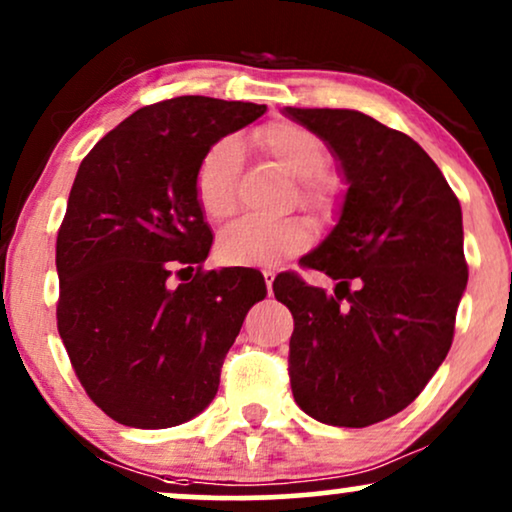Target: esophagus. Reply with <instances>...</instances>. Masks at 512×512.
<instances>
[{
    "label": "esophagus",
    "instance_id": "obj_1",
    "mask_svg": "<svg viewBox=\"0 0 512 512\" xmlns=\"http://www.w3.org/2000/svg\"><path fill=\"white\" fill-rule=\"evenodd\" d=\"M263 280H265V284H268V294H272V282H275V272L263 270Z\"/></svg>",
    "mask_w": 512,
    "mask_h": 512
}]
</instances>
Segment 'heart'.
I'll return each instance as SVG.
<instances>
[{
    "mask_svg": "<svg viewBox=\"0 0 512 512\" xmlns=\"http://www.w3.org/2000/svg\"><path fill=\"white\" fill-rule=\"evenodd\" d=\"M258 145L275 159L282 171L298 178L301 202L313 209L329 207L334 188L320 169L327 159L324 143L313 131L291 122H275L258 134ZM242 167V143L237 138H221L199 159L195 171L197 202L204 214L223 221L235 211L237 176ZM310 244V225L303 218L263 223L254 218L232 223L218 237V258L228 265H280L301 254Z\"/></svg>",
    "mask_w": 512,
    "mask_h": 512,
    "instance_id": "obj_1",
    "label": "heart"
}]
</instances>
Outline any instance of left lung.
Here are the masks:
<instances>
[{
	"label": "left lung",
	"mask_w": 512,
	"mask_h": 512,
	"mask_svg": "<svg viewBox=\"0 0 512 512\" xmlns=\"http://www.w3.org/2000/svg\"><path fill=\"white\" fill-rule=\"evenodd\" d=\"M324 141L345 192L338 221L303 265L334 294L284 272L294 315L291 393L327 426L364 428L409 407L440 369L468 282L461 204L428 152L357 110L282 108Z\"/></svg>",
	"instance_id": "8db88e82"
}]
</instances>
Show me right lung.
<instances>
[{
    "label": "right lung",
    "instance_id": "1",
    "mask_svg": "<svg viewBox=\"0 0 512 512\" xmlns=\"http://www.w3.org/2000/svg\"><path fill=\"white\" fill-rule=\"evenodd\" d=\"M265 105L178 96L136 110L79 164L56 240L58 334L86 395L129 428L181 426L209 407L225 353L268 289L258 270L199 272L209 223L199 159Z\"/></svg>",
    "mask_w": 512,
    "mask_h": 512
}]
</instances>
